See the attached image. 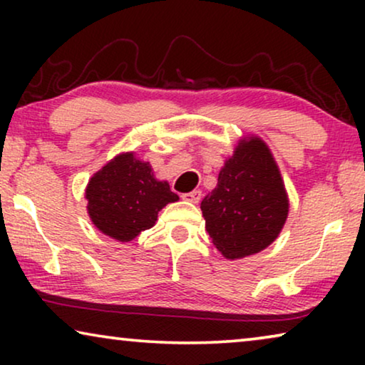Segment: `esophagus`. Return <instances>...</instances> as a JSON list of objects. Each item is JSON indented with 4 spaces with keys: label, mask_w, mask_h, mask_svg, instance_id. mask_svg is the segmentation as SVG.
<instances>
[{
    "label": "esophagus",
    "mask_w": 365,
    "mask_h": 365,
    "mask_svg": "<svg viewBox=\"0 0 365 365\" xmlns=\"http://www.w3.org/2000/svg\"><path fill=\"white\" fill-rule=\"evenodd\" d=\"M201 197H202V192L201 191H191V192H186V194H182V199L184 201H187V202H194V204H197L199 201H201Z\"/></svg>",
    "instance_id": "esophagus-1"
}]
</instances>
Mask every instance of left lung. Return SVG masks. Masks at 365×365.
<instances>
[{
	"instance_id": "obj_1",
	"label": "left lung",
	"mask_w": 365,
	"mask_h": 365,
	"mask_svg": "<svg viewBox=\"0 0 365 365\" xmlns=\"http://www.w3.org/2000/svg\"><path fill=\"white\" fill-rule=\"evenodd\" d=\"M201 211L209 237L226 259L252 256L276 241L287 221L289 197L276 159L261 138L239 139Z\"/></svg>"
}]
</instances>
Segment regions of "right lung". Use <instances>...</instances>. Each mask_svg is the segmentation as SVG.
<instances>
[{
    "instance_id": "right-lung-1",
    "label": "right lung",
    "mask_w": 365,
    "mask_h": 365,
    "mask_svg": "<svg viewBox=\"0 0 365 365\" xmlns=\"http://www.w3.org/2000/svg\"><path fill=\"white\" fill-rule=\"evenodd\" d=\"M84 197L89 219L98 231L119 242H129L158 221L169 202L179 201L168 181L154 176L151 164L134 151L121 153L89 179Z\"/></svg>"
}]
</instances>
